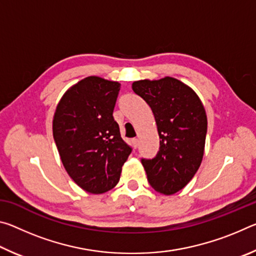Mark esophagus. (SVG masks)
I'll list each match as a JSON object with an SVG mask.
<instances>
[{"label": "esophagus", "instance_id": "1", "mask_svg": "<svg viewBox=\"0 0 256 256\" xmlns=\"http://www.w3.org/2000/svg\"><path fill=\"white\" fill-rule=\"evenodd\" d=\"M132 144H133V146H134V149H136V146H138V138H132Z\"/></svg>", "mask_w": 256, "mask_h": 256}]
</instances>
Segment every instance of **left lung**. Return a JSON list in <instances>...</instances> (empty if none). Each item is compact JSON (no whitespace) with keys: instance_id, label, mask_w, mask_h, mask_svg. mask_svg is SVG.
Returning a JSON list of instances; mask_svg holds the SVG:
<instances>
[{"instance_id":"1","label":"left lung","mask_w":256,"mask_h":256,"mask_svg":"<svg viewBox=\"0 0 256 256\" xmlns=\"http://www.w3.org/2000/svg\"><path fill=\"white\" fill-rule=\"evenodd\" d=\"M133 92L151 107L160 146L152 159H141L151 188L172 196L188 185L200 167L208 128L198 94L183 82L166 76L133 82Z\"/></svg>"}]
</instances>
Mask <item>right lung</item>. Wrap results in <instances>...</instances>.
Here are the masks:
<instances>
[{
    "label": "right lung",
    "instance_id": "1",
    "mask_svg": "<svg viewBox=\"0 0 256 256\" xmlns=\"http://www.w3.org/2000/svg\"><path fill=\"white\" fill-rule=\"evenodd\" d=\"M120 89L118 82L88 76L63 94L54 114L53 136L63 166L92 194L115 188L132 151L112 118Z\"/></svg>",
    "mask_w": 256,
    "mask_h": 256
}]
</instances>
